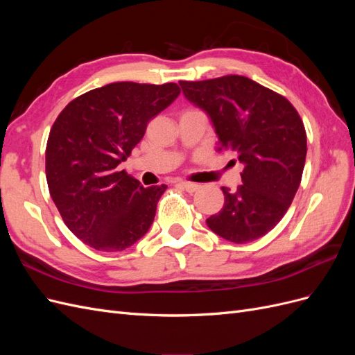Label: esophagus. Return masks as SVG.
Instances as JSON below:
<instances>
[{"label":"esophagus","instance_id":"esophagus-1","mask_svg":"<svg viewBox=\"0 0 355 355\" xmlns=\"http://www.w3.org/2000/svg\"><path fill=\"white\" fill-rule=\"evenodd\" d=\"M180 187L187 192H196L197 189H200V185L194 184V182H180Z\"/></svg>","mask_w":355,"mask_h":355}]
</instances>
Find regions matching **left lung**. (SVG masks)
Masks as SVG:
<instances>
[{
    "label": "left lung",
    "instance_id": "left-lung-1",
    "mask_svg": "<svg viewBox=\"0 0 355 355\" xmlns=\"http://www.w3.org/2000/svg\"><path fill=\"white\" fill-rule=\"evenodd\" d=\"M185 98L210 116L219 151L244 164L237 191L222 187L225 204L206 222L219 237L244 244L283 219L302 179L306 133L284 96L243 75L179 81Z\"/></svg>",
    "mask_w": 355,
    "mask_h": 355
}]
</instances>
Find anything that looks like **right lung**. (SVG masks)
Listing matches in <instances>:
<instances>
[{
    "instance_id": "right-lung-1",
    "label": "right lung",
    "mask_w": 355,
    "mask_h": 355,
    "mask_svg": "<svg viewBox=\"0 0 355 355\" xmlns=\"http://www.w3.org/2000/svg\"><path fill=\"white\" fill-rule=\"evenodd\" d=\"M179 93L175 83H112L78 96L56 118L46 148L49 191L84 244L121 252L151 228L167 187L144 188L118 166Z\"/></svg>"
}]
</instances>
